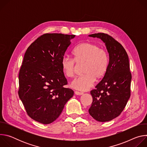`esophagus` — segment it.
Instances as JSON below:
<instances>
[{"label": "esophagus", "instance_id": "1", "mask_svg": "<svg viewBox=\"0 0 147 147\" xmlns=\"http://www.w3.org/2000/svg\"><path fill=\"white\" fill-rule=\"evenodd\" d=\"M74 94L76 95H81L83 94L82 92H78V91H74Z\"/></svg>", "mask_w": 147, "mask_h": 147}]
</instances>
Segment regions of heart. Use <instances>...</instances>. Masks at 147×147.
<instances>
[{
  "mask_svg": "<svg viewBox=\"0 0 147 147\" xmlns=\"http://www.w3.org/2000/svg\"><path fill=\"white\" fill-rule=\"evenodd\" d=\"M72 54L73 59L67 56L62 58V71L66 77H73L76 71V64L84 63L83 73L85 74L73 81L71 86L81 91H87L93 86L95 79L100 80L107 72L109 66L108 53L96 44L83 42L74 48Z\"/></svg>",
  "mask_w": 147,
  "mask_h": 147,
  "instance_id": "obj_1",
  "label": "heart"
}]
</instances>
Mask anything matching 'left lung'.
<instances>
[{
	"label": "left lung",
	"mask_w": 147,
	"mask_h": 147,
	"mask_svg": "<svg viewBox=\"0 0 147 147\" xmlns=\"http://www.w3.org/2000/svg\"><path fill=\"white\" fill-rule=\"evenodd\" d=\"M89 36L100 38L105 44L109 60L107 72L90 92L93 100L88 112L98 121H109L120 115L130 96L129 56L123 46L109 35L97 33Z\"/></svg>",
	"instance_id": "left-lung-1"
}]
</instances>
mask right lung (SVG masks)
<instances>
[{"instance_id": "obj_1", "label": "right lung", "mask_w": 147, "mask_h": 147, "mask_svg": "<svg viewBox=\"0 0 147 147\" xmlns=\"http://www.w3.org/2000/svg\"><path fill=\"white\" fill-rule=\"evenodd\" d=\"M74 35L45 34L27 49L19 75L18 95L28 115L42 124L54 121L74 91L65 88L67 81L61 61Z\"/></svg>"}]
</instances>
